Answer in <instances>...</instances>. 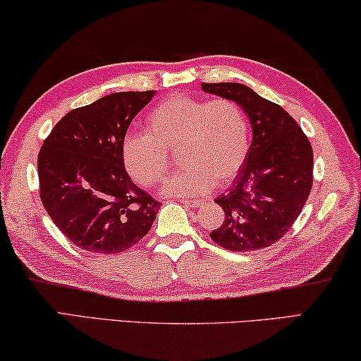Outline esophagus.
<instances>
[{"label":"esophagus","instance_id":"34e87169","mask_svg":"<svg viewBox=\"0 0 361 361\" xmlns=\"http://www.w3.org/2000/svg\"><path fill=\"white\" fill-rule=\"evenodd\" d=\"M180 202H183L185 205H188V207H192V209L201 207V205L204 204L202 199H181Z\"/></svg>","mask_w":361,"mask_h":361}]
</instances>
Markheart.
Wrapping results in <instances>:
<instances>
[{
  "label": "heart",
  "instance_id": "obj_1",
  "mask_svg": "<svg viewBox=\"0 0 361 361\" xmlns=\"http://www.w3.org/2000/svg\"><path fill=\"white\" fill-rule=\"evenodd\" d=\"M178 149L180 171L162 185L165 196H199L236 178L250 151L249 120L236 101L175 94L146 117V133L122 141L123 167L141 186L164 178Z\"/></svg>",
  "mask_w": 361,
  "mask_h": 361
}]
</instances>
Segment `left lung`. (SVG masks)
<instances>
[{"mask_svg": "<svg viewBox=\"0 0 361 361\" xmlns=\"http://www.w3.org/2000/svg\"><path fill=\"white\" fill-rule=\"evenodd\" d=\"M205 93L236 101L249 117L252 142L233 186L215 202L225 221L210 233L233 252L263 249L294 225L313 185L312 145L281 106L241 83H202Z\"/></svg>", "mask_w": 361, "mask_h": 361, "instance_id": "8db88e82", "label": "left lung"}]
</instances>
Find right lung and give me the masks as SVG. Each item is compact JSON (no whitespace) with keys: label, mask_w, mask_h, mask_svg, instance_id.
I'll list each match as a JSON object with an SVG mask.
<instances>
[{"label":"right lung","mask_w":361,"mask_h":361,"mask_svg":"<svg viewBox=\"0 0 361 361\" xmlns=\"http://www.w3.org/2000/svg\"><path fill=\"white\" fill-rule=\"evenodd\" d=\"M156 91H123L73 109L38 154L39 197L51 220L77 247L118 254L151 230L160 202L131 181L122 141Z\"/></svg>","instance_id":"obj_1"}]
</instances>
